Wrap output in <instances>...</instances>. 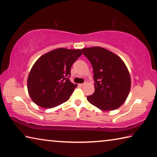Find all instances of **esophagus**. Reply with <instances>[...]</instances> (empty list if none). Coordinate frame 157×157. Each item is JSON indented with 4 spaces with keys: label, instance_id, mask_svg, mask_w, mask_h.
I'll return each mask as SVG.
<instances>
[{
    "label": "esophagus",
    "instance_id": "esophagus-1",
    "mask_svg": "<svg viewBox=\"0 0 157 157\" xmlns=\"http://www.w3.org/2000/svg\"><path fill=\"white\" fill-rule=\"evenodd\" d=\"M86 84V82H84V83H82V84H79V85H80L81 86H85Z\"/></svg>",
    "mask_w": 157,
    "mask_h": 157
}]
</instances>
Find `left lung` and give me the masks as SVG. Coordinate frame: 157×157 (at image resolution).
<instances>
[{"label":"left lung","instance_id":"1","mask_svg":"<svg viewBox=\"0 0 157 157\" xmlns=\"http://www.w3.org/2000/svg\"><path fill=\"white\" fill-rule=\"evenodd\" d=\"M93 67L95 91L87 96L101 110H114L126 101L131 89V77L120 57L101 47L82 49Z\"/></svg>","mask_w":157,"mask_h":157}]
</instances>
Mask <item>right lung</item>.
Returning a JSON list of instances; mask_svg holds the SVG:
<instances>
[{
	"label": "right lung",
	"instance_id": "1",
	"mask_svg": "<svg viewBox=\"0 0 157 157\" xmlns=\"http://www.w3.org/2000/svg\"><path fill=\"white\" fill-rule=\"evenodd\" d=\"M82 54L80 49L59 48L36 61L29 75L27 88L36 105L51 108L68 100L78 86L69 79L71 68Z\"/></svg>",
	"mask_w": 157,
	"mask_h": 157
}]
</instances>
